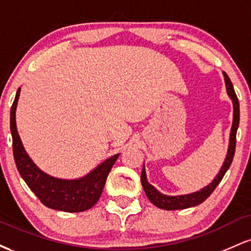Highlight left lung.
<instances>
[{"label": "left lung", "instance_id": "1", "mask_svg": "<svg viewBox=\"0 0 251 251\" xmlns=\"http://www.w3.org/2000/svg\"><path fill=\"white\" fill-rule=\"evenodd\" d=\"M224 76V82H226V89L227 97L230 98L232 102V125L231 129H230V137H229V146H227V152L226 155V159H224L223 165L220 169V172L216 175V177L212 179L211 183H209L208 185L201 188L198 191L191 192L188 195H177V196H169L164 195L160 191H158L153 185L149 183L148 176H146L145 171V164L143 165V171H142V185L144 191H145L146 196L151 201L152 204H154L158 208L164 209V210H180V209H188L191 206H196L198 204L203 203L210 195L212 194V191L216 189V186L220 184L222 178L224 177L227 169L230 168L232 162V158L235 154V148H236V133H237L238 124H240V103H238V99L236 97L234 86H232L231 81H230L229 76L226 75V73L223 72Z\"/></svg>", "mask_w": 251, "mask_h": 251}]
</instances>
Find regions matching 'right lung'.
<instances>
[{"instance_id":"add662e5","label":"right lung","mask_w":251,"mask_h":251,"mask_svg":"<svg viewBox=\"0 0 251 251\" xmlns=\"http://www.w3.org/2000/svg\"><path fill=\"white\" fill-rule=\"evenodd\" d=\"M21 87L17 89L10 109V132L16 168L29 189L48 208L65 212L91 209L100 198L107 176L120 153L107 158L87 175L74 179L54 177L42 171L25 151L16 126V108Z\"/></svg>"}]
</instances>
